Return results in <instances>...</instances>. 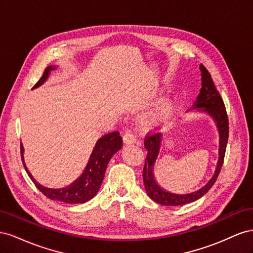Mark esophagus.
<instances>
[{
	"mask_svg": "<svg viewBox=\"0 0 253 253\" xmlns=\"http://www.w3.org/2000/svg\"><path fill=\"white\" fill-rule=\"evenodd\" d=\"M124 142L126 144H133L136 142V137L135 135L132 133V132H126L125 135H124Z\"/></svg>",
	"mask_w": 253,
	"mask_h": 253,
	"instance_id": "1",
	"label": "esophagus"
}]
</instances>
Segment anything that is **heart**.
Masks as SVG:
<instances>
[{
    "label": "heart",
    "instance_id": "b5f03b06",
    "mask_svg": "<svg viewBox=\"0 0 253 253\" xmlns=\"http://www.w3.org/2000/svg\"><path fill=\"white\" fill-rule=\"evenodd\" d=\"M150 124H151V122H150Z\"/></svg>",
    "mask_w": 253,
    "mask_h": 253
}]
</instances>
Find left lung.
Here are the masks:
<instances>
[{"mask_svg":"<svg viewBox=\"0 0 253 253\" xmlns=\"http://www.w3.org/2000/svg\"><path fill=\"white\" fill-rule=\"evenodd\" d=\"M200 70L202 72V88L200 94L197 96L196 101L193 104V109H198L200 111L208 113L213 117L214 121L216 122L219 132V158L217 162L216 170L214 172L212 178L208 181V183L202 189L195 191V192L182 195L167 192L166 190L160 188L155 182L152 171V168L154 166V163L158 155L163 135L159 133L151 134V132H149L147 136L144 137V147L148 150V154L147 159L144 162L142 177L144 188L148 195L153 201L160 205L181 206L197 201L198 198H201L212 188L214 182L217 179V176L224 164L227 141L229 137V121L226 112V106L215 85H214V82L208 70L203 64L200 65Z\"/></svg>","mask_w":253,"mask_h":253,"instance_id":"8db88e82","label":"left lung"}]
</instances>
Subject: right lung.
Returning a JSON list of instances; mask_svg holds the SVG:
<instances>
[{"instance_id": "1", "label": "right lung", "mask_w": 253, "mask_h": 253, "mask_svg": "<svg viewBox=\"0 0 253 253\" xmlns=\"http://www.w3.org/2000/svg\"><path fill=\"white\" fill-rule=\"evenodd\" d=\"M55 66H47L42 75L40 80L38 81L34 87H38L39 85L47 79L49 76V72L51 70H55ZM122 148V138L119 135V132L114 131L112 133L105 134L99 139L95 145V148L91 153L90 158L88 160V164L85 168V170L82 173V175L78 179H76L70 186L61 189H49L46 187L41 186L38 183L32 174L29 173L27 168L24 164V159H23V145L21 143V157L23 165H24L25 170L36 185V187L39 189L41 192L52 201H60L66 204H83L93 198L99 188H100L104 173L106 170V167L110 162L112 156L116 153L118 150Z\"/></svg>"}]
</instances>
